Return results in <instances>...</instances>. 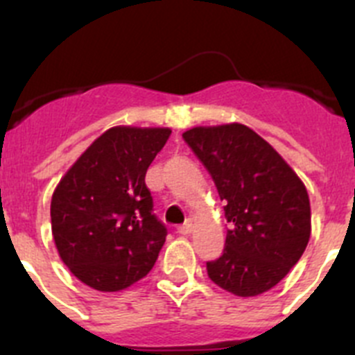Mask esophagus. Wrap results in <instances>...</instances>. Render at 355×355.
<instances>
[{"mask_svg": "<svg viewBox=\"0 0 355 355\" xmlns=\"http://www.w3.org/2000/svg\"><path fill=\"white\" fill-rule=\"evenodd\" d=\"M193 230H194V226H193V223H191V220H187V223L185 224H182L180 227H178V233L180 234H184V236H187V234H191L193 233Z\"/></svg>", "mask_w": 355, "mask_h": 355, "instance_id": "34e87169", "label": "esophagus"}]
</instances>
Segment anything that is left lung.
<instances>
[{
	"label": "left lung",
	"instance_id": "obj_1",
	"mask_svg": "<svg viewBox=\"0 0 355 355\" xmlns=\"http://www.w3.org/2000/svg\"><path fill=\"white\" fill-rule=\"evenodd\" d=\"M182 137L210 171L231 223L223 256L207 263L208 277L234 296L266 293L300 261L310 240L306 187L247 125H196Z\"/></svg>",
	"mask_w": 355,
	"mask_h": 355
}]
</instances>
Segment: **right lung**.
Instances as JSON below:
<instances>
[{
	"instance_id": "right-lung-1",
	"label": "right lung",
	"mask_w": 355,
	"mask_h": 355,
	"mask_svg": "<svg viewBox=\"0 0 355 355\" xmlns=\"http://www.w3.org/2000/svg\"><path fill=\"white\" fill-rule=\"evenodd\" d=\"M170 135V128L115 125L59 180L52 236L62 263L85 286L115 293L154 266L168 231L152 214L145 173Z\"/></svg>"
}]
</instances>
